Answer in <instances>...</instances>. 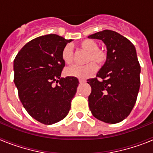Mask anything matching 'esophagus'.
Instances as JSON below:
<instances>
[{
    "label": "esophagus",
    "instance_id": "34e87169",
    "mask_svg": "<svg viewBox=\"0 0 153 153\" xmlns=\"http://www.w3.org/2000/svg\"><path fill=\"white\" fill-rule=\"evenodd\" d=\"M79 83H86V80H85V79H79Z\"/></svg>",
    "mask_w": 153,
    "mask_h": 153
}]
</instances>
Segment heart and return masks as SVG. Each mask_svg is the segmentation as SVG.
<instances>
[{
  "instance_id": "heart-1",
  "label": "heart",
  "mask_w": 153,
  "mask_h": 153,
  "mask_svg": "<svg viewBox=\"0 0 153 153\" xmlns=\"http://www.w3.org/2000/svg\"><path fill=\"white\" fill-rule=\"evenodd\" d=\"M79 46L82 49L89 52L87 56L88 62L93 60L99 64H102L106 61V54L103 51L98 50V44L94 40L91 39H86L79 43ZM62 59L67 64H70L73 63L74 53H73L72 46L70 44H67L63 48L62 51ZM97 70V67L96 63L90 62L84 66L74 65L72 67H68L65 70V74L69 76H74L78 79H86L95 74Z\"/></svg>"
}]
</instances>
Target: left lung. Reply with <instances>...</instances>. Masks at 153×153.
I'll return each mask as SVG.
<instances>
[{"label":"left lung","instance_id":"1","mask_svg":"<svg viewBox=\"0 0 153 153\" xmlns=\"http://www.w3.org/2000/svg\"><path fill=\"white\" fill-rule=\"evenodd\" d=\"M106 45V60L97 74L87 79L92 91L89 107L97 120L114 124L126 118L136 103L140 86V65L136 47L125 36L110 30L88 36Z\"/></svg>","mask_w":153,"mask_h":153}]
</instances>
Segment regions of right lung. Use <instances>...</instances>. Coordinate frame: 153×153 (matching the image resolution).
Returning <instances> with one entry per match:
<instances>
[{
	"label": "right lung",
	"mask_w": 153,
	"mask_h": 153,
	"mask_svg": "<svg viewBox=\"0 0 153 153\" xmlns=\"http://www.w3.org/2000/svg\"><path fill=\"white\" fill-rule=\"evenodd\" d=\"M72 40L56 34L28 42L13 61L14 84L24 109L41 123L51 125L67 117L79 80L60 77L65 62L62 51ZM56 82L58 85H54Z\"/></svg>",
	"instance_id": "right-lung-1"
}]
</instances>
